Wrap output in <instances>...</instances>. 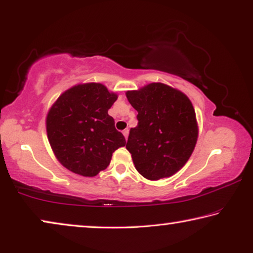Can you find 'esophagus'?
Wrapping results in <instances>:
<instances>
[{
    "label": "esophagus",
    "instance_id": "34e87169",
    "mask_svg": "<svg viewBox=\"0 0 253 253\" xmlns=\"http://www.w3.org/2000/svg\"><path fill=\"white\" fill-rule=\"evenodd\" d=\"M122 133H123V135H124V138L127 139V135H129V130L126 129V130H124V131L122 132Z\"/></svg>",
    "mask_w": 253,
    "mask_h": 253
}]
</instances>
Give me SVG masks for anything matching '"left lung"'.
Listing matches in <instances>:
<instances>
[{
    "instance_id": "obj_1",
    "label": "left lung",
    "mask_w": 253,
    "mask_h": 253,
    "mask_svg": "<svg viewBox=\"0 0 253 253\" xmlns=\"http://www.w3.org/2000/svg\"><path fill=\"white\" fill-rule=\"evenodd\" d=\"M126 95L138 112V126L130 130L126 143L135 169L149 180L172 176L187 163L197 142L192 102L163 83H151Z\"/></svg>"
}]
</instances>
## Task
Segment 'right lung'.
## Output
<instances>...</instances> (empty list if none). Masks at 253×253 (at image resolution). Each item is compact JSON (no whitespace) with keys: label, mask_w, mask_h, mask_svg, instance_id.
I'll return each instance as SVG.
<instances>
[{"label":"right lung","mask_w":253,"mask_h":253,"mask_svg":"<svg viewBox=\"0 0 253 253\" xmlns=\"http://www.w3.org/2000/svg\"><path fill=\"white\" fill-rule=\"evenodd\" d=\"M118 94L99 83L70 87L49 110L45 127L58 161L68 170L94 177L110 165L112 154L126 146L109 110Z\"/></svg>","instance_id":"right-lung-1"}]
</instances>
